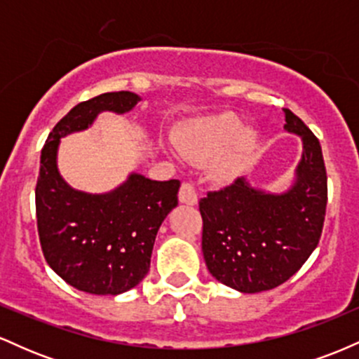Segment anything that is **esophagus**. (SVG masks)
I'll return each mask as SVG.
<instances>
[{
	"mask_svg": "<svg viewBox=\"0 0 359 359\" xmlns=\"http://www.w3.org/2000/svg\"><path fill=\"white\" fill-rule=\"evenodd\" d=\"M179 201L182 204H189V205L197 204V192H196V187H194V184L182 182L179 191Z\"/></svg>",
	"mask_w": 359,
	"mask_h": 359,
	"instance_id": "esophagus-1",
	"label": "esophagus"
}]
</instances>
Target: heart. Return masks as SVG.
<instances>
[{"label": "heart", "mask_w": 359, "mask_h": 359, "mask_svg": "<svg viewBox=\"0 0 359 359\" xmlns=\"http://www.w3.org/2000/svg\"><path fill=\"white\" fill-rule=\"evenodd\" d=\"M175 145L191 160L212 162L214 174L231 179L241 170L255 147V135L243 130V121L234 113H219L189 123L175 135Z\"/></svg>", "instance_id": "b5f03b06"}]
</instances>
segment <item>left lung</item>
Segmentation results:
<instances>
[{"label": "left lung", "instance_id": "8db88e82", "mask_svg": "<svg viewBox=\"0 0 359 359\" xmlns=\"http://www.w3.org/2000/svg\"><path fill=\"white\" fill-rule=\"evenodd\" d=\"M287 131L302 138L295 182L283 194L253 189L236 179L199 201L208 270L243 294L287 282L307 262L323 233L327 175L319 140L285 109Z\"/></svg>", "mask_w": 359, "mask_h": 359}]
</instances>
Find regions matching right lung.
<instances>
[{"mask_svg": "<svg viewBox=\"0 0 359 359\" xmlns=\"http://www.w3.org/2000/svg\"><path fill=\"white\" fill-rule=\"evenodd\" d=\"M138 101L135 93L118 90L79 102L42 148L35 208L43 257L62 280L88 294L118 295L145 278L160 224L179 204L180 182L131 174L108 194L74 191L59 174L57 148L62 137L86 130L101 111L121 114Z\"/></svg>", "mask_w": 359, "mask_h": 359, "instance_id": "add662e5", "label": "right lung"}]
</instances>
